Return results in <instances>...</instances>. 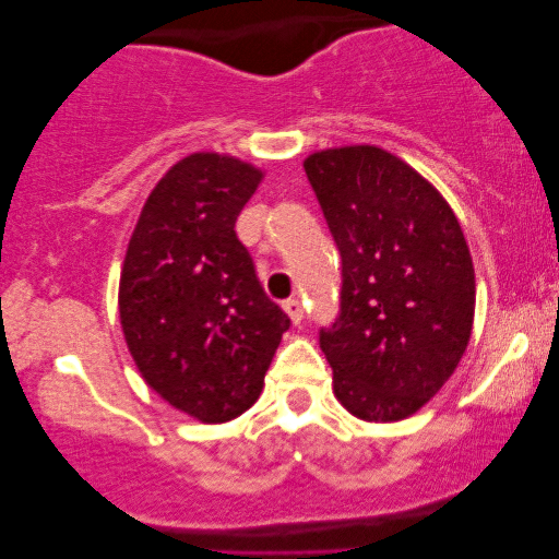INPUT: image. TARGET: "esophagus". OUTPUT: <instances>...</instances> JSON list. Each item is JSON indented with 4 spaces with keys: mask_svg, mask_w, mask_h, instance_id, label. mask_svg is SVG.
I'll return each mask as SVG.
<instances>
[{
    "mask_svg": "<svg viewBox=\"0 0 559 559\" xmlns=\"http://www.w3.org/2000/svg\"><path fill=\"white\" fill-rule=\"evenodd\" d=\"M285 312H287V316H289V320H293V323L295 325H300L302 323V302L300 300H295V297H293V300H287L285 302Z\"/></svg>",
    "mask_w": 559,
    "mask_h": 559,
    "instance_id": "34e87169",
    "label": "esophagus"
}]
</instances>
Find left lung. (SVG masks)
<instances>
[{"label":"left lung","mask_w":559,"mask_h":559,"mask_svg":"<svg viewBox=\"0 0 559 559\" xmlns=\"http://www.w3.org/2000/svg\"><path fill=\"white\" fill-rule=\"evenodd\" d=\"M343 262L341 316L320 331L333 392L366 423H400L453 377L468 348L476 274L440 190L373 144L305 157Z\"/></svg>","instance_id":"left-lung-1"}]
</instances>
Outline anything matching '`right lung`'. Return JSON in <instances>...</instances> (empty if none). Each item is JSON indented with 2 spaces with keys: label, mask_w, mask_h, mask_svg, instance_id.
Wrapping results in <instances>:
<instances>
[{
  "label": "right lung",
  "mask_w": 559,
  "mask_h": 559,
  "mask_svg": "<svg viewBox=\"0 0 559 559\" xmlns=\"http://www.w3.org/2000/svg\"><path fill=\"white\" fill-rule=\"evenodd\" d=\"M262 178L231 155L182 157L144 201L121 266L119 318L136 369L167 404L209 425L259 400L289 328L234 231Z\"/></svg>",
  "instance_id": "right-lung-1"
}]
</instances>
